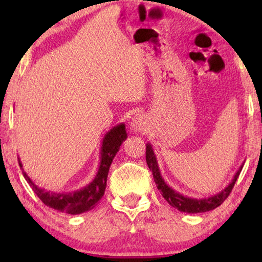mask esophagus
I'll return each instance as SVG.
<instances>
[{
	"label": "esophagus",
	"instance_id": "1",
	"mask_svg": "<svg viewBox=\"0 0 262 262\" xmlns=\"http://www.w3.org/2000/svg\"><path fill=\"white\" fill-rule=\"evenodd\" d=\"M145 118L141 116V114H137V116L132 118L131 128L134 131H143L145 127Z\"/></svg>",
	"mask_w": 262,
	"mask_h": 262
}]
</instances>
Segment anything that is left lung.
Listing matches in <instances>:
<instances>
[{"instance_id":"left-lung-1","label":"left lung","mask_w":262,"mask_h":262,"mask_svg":"<svg viewBox=\"0 0 262 262\" xmlns=\"http://www.w3.org/2000/svg\"><path fill=\"white\" fill-rule=\"evenodd\" d=\"M145 160H146V164H148L149 169L152 171L154 180H155L157 188H159V191L161 192V194H162L163 198L169 203V205L175 207V209H178L179 211H182V212H187V213L206 212V211L213 210L220 206L231 193L232 188H234L235 186V182L237 180L238 175L242 170V167H241V169H238V171L235 175V178L232 179L231 184L229 185L224 191L218 193L217 195L210 196V198H205V199H192V198H187V196H184L182 194H179L178 192H175L174 189H171L169 186L163 181V179L160 174L159 166H157L156 157L154 155L152 148L150 144L146 145Z\"/></svg>"}]
</instances>
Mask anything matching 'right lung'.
I'll return each instance as SVG.
<instances>
[{"label":"right lung","mask_w":262,"mask_h":262,"mask_svg":"<svg viewBox=\"0 0 262 262\" xmlns=\"http://www.w3.org/2000/svg\"><path fill=\"white\" fill-rule=\"evenodd\" d=\"M126 137L127 135L126 131H125L124 124L113 127L105 136L102 142L101 162H100L98 174H96L94 180L87 187L82 188L77 192L68 193V194H66V193H58L57 194V193L46 192L45 189L39 188L37 185H34L31 181V179L27 177V174L25 173L24 169L23 174L32 189H33V192L46 206L69 214L87 212V211L92 210L93 207H95L99 200L102 198L103 193H105L107 175H108L111 163H112L114 156H116L118 150H119L121 143L126 139ZM17 161H19V166L23 167L20 160L17 159Z\"/></svg>","instance_id":"right-lung-1"}]
</instances>
